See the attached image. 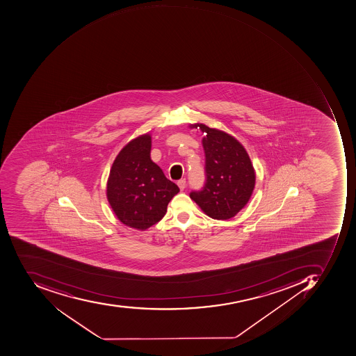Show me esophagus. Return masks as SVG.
Here are the masks:
<instances>
[{"label":"esophagus","mask_w":356,"mask_h":356,"mask_svg":"<svg viewBox=\"0 0 356 356\" xmlns=\"http://www.w3.org/2000/svg\"><path fill=\"white\" fill-rule=\"evenodd\" d=\"M177 186L179 187L181 191H184V189L186 188V179H181L177 181Z\"/></svg>","instance_id":"34e87169"}]
</instances>
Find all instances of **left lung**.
Masks as SVG:
<instances>
[{
	"instance_id": "obj_1",
	"label": "left lung",
	"mask_w": 356,
	"mask_h": 356,
	"mask_svg": "<svg viewBox=\"0 0 356 356\" xmlns=\"http://www.w3.org/2000/svg\"><path fill=\"white\" fill-rule=\"evenodd\" d=\"M193 127H200L205 134L202 145L207 179L201 191H191L189 195L207 216L218 220L232 218L248 203L256 184L248 154L225 131L204 124Z\"/></svg>"
}]
</instances>
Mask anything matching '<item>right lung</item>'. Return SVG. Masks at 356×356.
<instances>
[{"label": "right lung", "mask_w": 356, "mask_h": 356, "mask_svg": "<svg viewBox=\"0 0 356 356\" xmlns=\"http://www.w3.org/2000/svg\"><path fill=\"white\" fill-rule=\"evenodd\" d=\"M151 147L149 134L131 140L116 156L107 183L114 214L124 225L142 231L161 220L179 191L152 161Z\"/></svg>", "instance_id": "obj_1"}]
</instances>
